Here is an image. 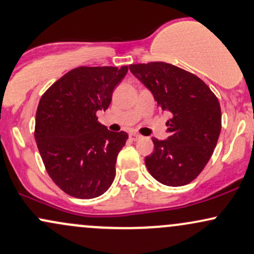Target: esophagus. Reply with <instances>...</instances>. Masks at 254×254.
<instances>
[{
	"instance_id": "34e87169",
	"label": "esophagus",
	"mask_w": 254,
	"mask_h": 254,
	"mask_svg": "<svg viewBox=\"0 0 254 254\" xmlns=\"http://www.w3.org/2000/svg\"><path fill=\"white\" fill-rule=\"evenodd\" d=\"M129 138H130V140H133V141H136V140H139L140 138H141V135H139V134H136V133H130Z\"/></svg>"
}]
</instances>
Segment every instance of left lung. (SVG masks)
Masks as SVG:
<instances>
[{
  "instance_id": "1",
  "label": "left lung",
  "mask_w": 254,
  "mask_h": 254,
  "mask_svg": "<svg viewBox=\"0 0 254 254\" xmlns=\"http://www.w3.org/2000/svg\"><path fill=\"white\" fill-rule=\"evenodd\" d=\"M134 76L169 110V138H152L154 151L145 158L152 177L169 187L187 186L209 162L221 132V108L210 88L196 74L164 62L130 64Z\"/></svg>"
}]
</instances>
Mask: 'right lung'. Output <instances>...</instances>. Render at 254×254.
<instances>
[{
  "label": "right lung",
  "instance_id": "obj_1",
  "mask_svg": "<svg viewBox=\"0 0 254 254\" xmlns=\"http://www.w3.org/2000/svg\"><path fill=\"white\" fill-rule=\"evenodd\" d=\"M128 66H78L44 92L35 115L34 138L47 174L72 197L102 195L115 178L126 132H110L97 122L108 109Z\"/></svg>",
  "mask_w": 254,
  "mask_h": 254
}]
</instances>
